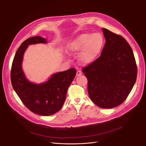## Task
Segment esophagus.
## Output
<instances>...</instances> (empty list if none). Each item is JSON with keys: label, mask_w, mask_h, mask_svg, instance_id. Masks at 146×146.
<instances>
[{"label": "esophagus", "mask_w": 146, "mask_h": 146, "mask_svg": "<svg viewBox=\"0 0 146 146\" xmlns=\"http://www.w3.org/2000/svg\"><path fill=\"white\" fill-rule=\"evenodd\" d=\"M82 74V72L80 70H78V71L77 72V73H76V76H80Z\"/></svg>", "instance_id": "esophagus-1"}]
</instances>
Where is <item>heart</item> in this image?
<instances>
[{"label": "heart", "mask_w": 146, "mask_h": 146, "mask_svg": "<svg viewBox=\"0 0 146 146\" xmlns=\"http://www.w3.org/2000/svg\"><path fill=\"white\" fill-rule=\"evenodd\" d=\"M104 39L100 33H84L79 35L67 45V50L75 53L82 50L80 60L84 64L93 62L102 52Z\"/></svg>", "instance_id": "b5f03b06"}]
</instances>
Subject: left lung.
I'll list each match as a JSON object with an SVG mask.
<instances>
[{"mask_svg":"<svg viewBox=\"0 0 146 146\" xmlns=\"http://www.w3.org/2000/svg\"><path fill=\"white\" fill-rule=\"evenodd\" d=\"M106 39L100 56L82 72L92 102L103 109L120 105L136 81L137 68L133 50L121 36L103 28Z\"/></svg>","mask_w":146,"mask_h":146,"instance_id":"8db88e82","label":"left lung"}]
</instances>
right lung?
<instances>
[{
  "mask_svg": "<svg viewBox=\"0 0 146 146\" xmlns=\"http://www.w3.org/2000/svg\"><path fill=\"white\" fill-rule=\"evenodd\" d=\"M46 43V38L39 36L30 37L24 41L16 52L11 73L13 88L22 103L33 113L42 115H50L61 109L68 87L76 74V70L72 68L53 74L47 82L38 84L26 79L22 63L28 45Z\"/></svg>",
  "mask_w": 146,
  "mask_h": 146,
  "instance_id": "1",
  "label": "right lung"
}]
</instances>
